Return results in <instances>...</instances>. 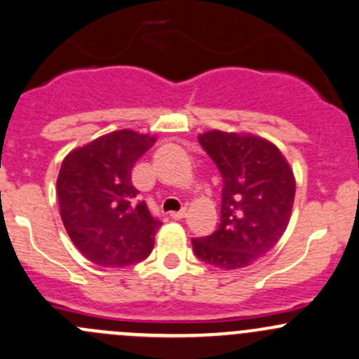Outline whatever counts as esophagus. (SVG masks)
Masks as SVG:
<instances>
[{"instance_id":"34e87169","label":"esophagus","mask_w":359,"mask_h":359,"mask_svg":"<svg viewBox=\"0 0 359 359\" xmlns=\"http://www.w3.org/2000/svg\"><path fill=\"white\" fill-rule=\"evenodd\" d=\"M170 218H173V220H182V218H186V210L172 211V213H170Z\"/></svg>"}]
</instances>
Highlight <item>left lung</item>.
<instances>
[{
  "mask_svg": "<svg viewBox=\"0 0 359 359\" xmlns=\"http://www.w3.org/2000/svg\"><path fill=\"white\" fill-rule=\"evenodd\" d=\"M199 144L215 161L222 180L220 225L192 239L201 262L224 270L251 265L270 251L287 229L296 179L280 149L252 134L210 130Z\"/></svg>",
  "mask_w": 359,
  "mask_h": 359,
  "instance_id": "8db88e82",
  "label": "left lung"
}]
</instances>
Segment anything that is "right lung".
Here are the masks:
<instances>
[{"mask_svg": "<svg viewBox=\"0 0 359 359\" xmlns=\"http://www.w3.org/2000/svg\"><path fill=\"white\" fill-rule=\"evenodd\" d=\"M156 139L110 132L70 151L56 180L60 215L75 248L100 266L122 269L148 258L161 222L132 184L135 161Z\"/></svg>", "mask_w": 359, "mask_h": 359, "instance_id": "add662e5", "label": "right lung"}]
</instances>
